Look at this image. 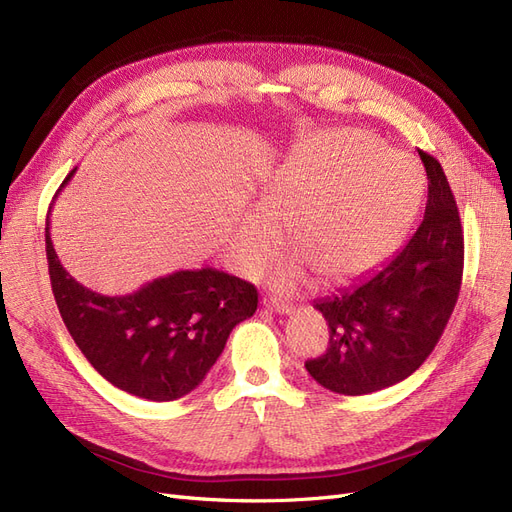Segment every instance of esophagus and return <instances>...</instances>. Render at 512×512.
<instances>
[{
    "mask_svg": "<svg viewBox=\"0 0 512 512\" xmlns=\"http://www.w3.org/2000/svg\"><path fill=\"white\" fill-rule=\"evenodd\" d=\"M262 305H265L267 309H271V312H275V314H290V312H292V305H290V303L277 301V299H273V297H265V299H262Z\"/></svg>",
    "mask_w": 512,
    "mask_h": 512,
    "instance_id": "esophagus-1",
    "label": "esophagus"
}]
</instances>
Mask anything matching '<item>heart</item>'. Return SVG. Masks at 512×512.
Instances as JSON below:
<instances>
[{
    "label": "heart",
    "mask_w": 512,
    "mask_h": 512,
    "mask_svg": "<svg viewBox=\"0 0 512 512\" xmlns=\"http://www.w3.org/2000/svg\"><path fill=\"white\" fill-rule=\"evenodd\" d=\"M423 192L418 164L365 132L324 130L294 147L269 177L260 207L243 213L230 256L258 273L282 243L294 254L273 269V284L292 288L312 271L327 282L367 273L404 235Z\"/></svg>",
    "instance_id": "b5f03b06"
}]
</instances>
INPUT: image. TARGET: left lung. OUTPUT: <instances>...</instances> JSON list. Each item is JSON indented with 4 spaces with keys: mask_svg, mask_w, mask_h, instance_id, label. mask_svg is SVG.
Segmentation results:
<instances>
[{
    "mask_svg": "<svg viewBox=\"0 0 512 512\" xmlns=\"http://www.w3.org/2000/svg\"><path fill=\"white\" fill-rule=\"evenodd\" d=\"M427 207L412 239L380 271L314 307L329 322V348L305 361L318 384L367 395L412 376L436 348L463 275V230L440 162L418 151Z\"/></svg>",
    "mask_w": 512,
    "mask_h": 512,
    "instance_id": "obj_1",
    "label": "left lung"
}]
</instances>
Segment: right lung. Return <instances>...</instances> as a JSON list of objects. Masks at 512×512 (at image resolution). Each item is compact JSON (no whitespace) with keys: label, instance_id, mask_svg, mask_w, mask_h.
I'll return each mask as SVG.
<instances>
[{"label":"right lung","instance_id":"obj_1","mask_svg":"<svg viewBox=\"0 0 512 512\" xmlns=\"http://www.w3.org/2000/svg\"><path fill=\"white\" fill-rule=\"evenodd\" d=\"M44 239L55 303L74 344L102 378L136 397L173 401L194 391L230 331L258 307L254 284L211 267L177 271L126 297H104L61 267L49 215Z\"/></svg>","mask_w":512,"mask_h":512}]
</instances>
